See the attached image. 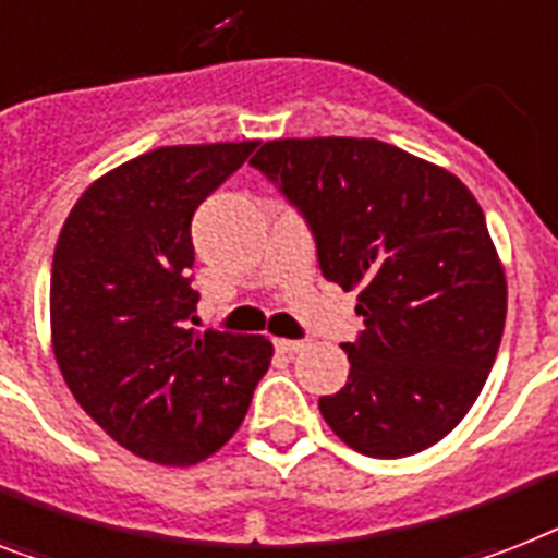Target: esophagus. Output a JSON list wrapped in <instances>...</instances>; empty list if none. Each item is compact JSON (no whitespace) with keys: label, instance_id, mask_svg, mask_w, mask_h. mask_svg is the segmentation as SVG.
<instances>
[{"label":"esophagus","instance_id":"34e87169","mask_svg":"<svg viewBox=\"0 0 558 558\" xmlns=\"http://www.w3.org/2000/svg\"><path fill=\"white\" fill-rule=\"evenodd\" d=\"M275 347H278L280 352H289V355H292V352L303 350V341H289V338H278V341H275Z\"/></svg>","mask_w":558,"mask_h":558}]
</instances>
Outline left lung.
Masks as SVG:
<instances>
[{
    "label": "left lung",
    "mask_w": 558,
    "mask_h": 558,
    "mask_svg": "<svg viewBox=\"0 0 558 558\" xmlns=\"http://www.w3.org/2000/svg\"><path fill=\"white\" fill-rule=\"evenodd\" d=\"M248 162L301 211L324 278L361 292L350 378L318 401L326 424L373 459L441 441L482 392L507 315L468 185L381 140H271Z\"/></svg>",
    "instance_id": "left-lung-1"
}]
</instances>
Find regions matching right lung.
<instances>
[{"mask_svg": "<svg viewBox=\"0 0 558 558\" xmlns=\"http://www.w3.org/2000/svg\"><path fill=\"white\" fill-rule=\"evenodd\" d=\"M255 148H154L90 183L59 232L53 355L80 407L140 459L189 468L220 450L271 364L264 335L189 326L192 217Z\"/></svg>", "mask_w": 558, "mask_h": 558, "instance_id": "add662e5", "label": "right lung"}]
</instances>
